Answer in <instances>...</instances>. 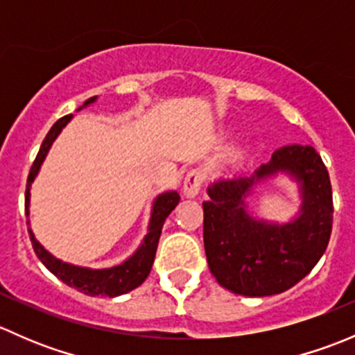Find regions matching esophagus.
I'll return each instance as SVG.
<instances>
[{"label":"esophagus","mask_w":355,"mask_h":355,"mask_svg":"<svg viewBox=\"0 0 355 355\" xmlns=\"http://www.w3.org/2000/svg\"><path fill=\"white\" fill-rule=\"evenodd\" d=\"M202 182H204V175H202V171L198 170V168L187 171V175H185V180H184V196L185 198L194 199L196 196L199 194Z\"/></svg>","instance_id":"34e87169"}]
</instances>
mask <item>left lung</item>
Wrapping results in <instances>:
<instances>
[{"label": "left lung", "mask_w": 355, "mask_h": 355, "mask_svg": "<svg viewBox=\"0 0 355 355\" xmlns=\"http://www.w3.org/2000/svg\"><path fill=\"white\" fill-rule=\"evenodd\" d=\"M287 173L300 184L303 204L288 224L248 213L245 199L256 183ZM204 250L218 284L245 297L282 293L299 284L327 250L331 235L330 175L313 146H284L250 177L220 178L207 187Z\"/></svg>", "instance_id": "8db88e82"}]
</instances>
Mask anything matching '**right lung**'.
<instances>
[{
  "mask_svg": "<svg viewBox=\"0 0 355 355\" xmlns=\"http://www.w3.org/2000/svg\"><path fill=\"white\" fill-rule=\"evenodd\" d=\"M96 101L94 98H89L84 103V106H80L78 110L85 108V106L92 105ZM73 114H67V116L60 118L55 125L51 127V130L48 132L46 139L42 141L41 149H39L37 156H35L34 163H32L31 171H28L27 178V189H25V214L28 216V204H31V185L34 182V178L37 177L39 170H41V164L44 161L46 155H48L49 148L55 142V139L58 137L60 132L65 128V125L71 120ZM180 202V196L178 192L170 191L163 192L155 199L153 202V211H151V220H149V228L148 235L144 237L142 244L139 245V249L128 257L127 261H123L121 264L111 268H103V270H92V268H84V266H75V264L63 263L62 259H56L53 254H49L37 241H35L34 234L28 228V235H31L32 247H34L35 256L41 259V263L55 275L56 278L67 284L68 287L77 288L80 292H84L85 295H108V297H116L123 295V293L130 292V290L137 288L139 285L144 284L146 278L151 273L153 263H155L157 242H159L161 228H163L164 220L168 218V214L175 209V206ZM27 225H31V221L27 220Z\"/></svg>",
  "mask_w": 355,
  "mask_h": 355,
  "instance_id": "add662e5",
  "label": "right lung"
}]
</instances>
